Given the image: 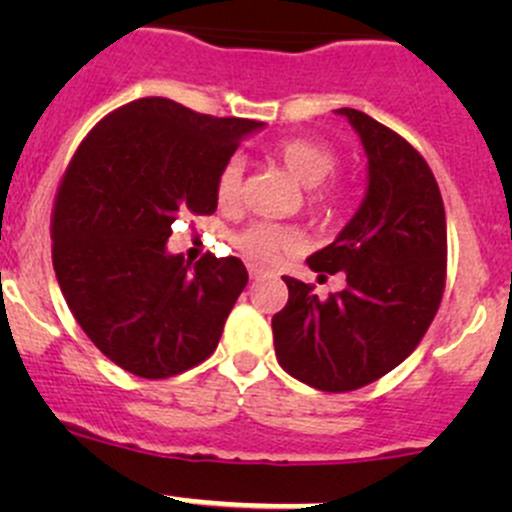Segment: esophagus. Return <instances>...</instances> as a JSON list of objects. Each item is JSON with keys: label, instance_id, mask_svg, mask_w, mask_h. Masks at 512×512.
<instances>
[{"label": "esophagus", "instance_id": "1", "mask_svg": "<svg viewBox=\"0 0 512 512\" xmlns=\"http://www.w3.org/2000/svg\"><path fill=\"white\" fill-rule=\"evenodd\" d=\"M247 272H250V280H257V277H262V270L257 265L247 267Z\"/></svg>", "mask_w": 512, "mask_h": 512}]
</instances>
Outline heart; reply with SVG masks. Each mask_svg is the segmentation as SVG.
<instances>
[{
  "mask_svg": "<svg viewBox=\"0 0 512 512\" xmlns=\"http://www.w3.org/2000/svg\"><path fill=\"white\" fill-rule=\"evenodd\" d=\"M275 158L307 188L304 205L317 220H334L347 203V190L339 183H329V175L337 170V153L312 138H285L272 148ZM242 168L240 158H227L215 175V203L225 213H235L242 203ZM297 245V235L285 225L252 223L235 237V247L255 265H270L282 252Z\"/></svg>",
  "mask_w": 512,
  "mask_h": 512,
  "instance_id": "obj_1",
  "label": "heart"
}]
</instances>
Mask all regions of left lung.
I'll return each mask as SVG.
<instances>
[{
    "mask_svg": "<svg viewBox=\"0 0 512 512\" xmlns=\"http://www.w3.org/2000/svg\"><path fill=\"white\" fill-rule=\"evenodd\" d=\"M339 113L366 148L369 190L352 223L307 265L322 280L342 272L347 287L319 299L282 277L289 299L272 317L282 369L329 394L361 389L414 352L441 307L448 265L446 210L421 153L366 113Z\"/></svg>",
    "mask_w": 512,
    "mask_h": 512,
    "instance_id": "obj_1",
    "label": "left lung"
}]
</instances>
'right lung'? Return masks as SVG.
Listing matches in <instances>:
<instances>
[{"label":"right lung","mask_w":512,"mask_h":512,"mask_svg":"<svg viewBox=\"0 0 512 512\" xmlns=\"http://www.w3.org/2000/svg\"><path fill=\"white\" fill-rule=\"evenodd\" d=\"M262 121L138 98L96 123L51 208V260L71 314L103 356L168 379L215 352L247 285L237 257L168 255L178 215H213L215 175Z\"/></svg>","instance_id":"1"}]
</instances>
